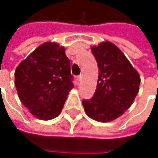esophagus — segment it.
I'll use <instances>...</instances> for the list:
<instances>
[{"instance_id":"obj_1","label":"esophagus","mask_w":158,"mask_h":158,"mask_svg":"<svg viewBox=\"0 0 158 158\" xmlns=\"http://www.w3.org/2000/svg\"><path fill=\"white\" fill-rule=\"evenodd\" d=\"M81 78H82V76H76V80H77L78 82H80V81H81Z\"/></svg>"}]
</instances>
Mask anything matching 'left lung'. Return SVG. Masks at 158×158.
<instances>
[{"mask_svg": "<svg viewBox=\"0 0 158 158\" xmlns=\"http://www.w3.org/2000/svg\"><path fill=\"white\" fill-rule=\"evenodd\" d=\"M98 79L93 98L82 100L89 118L109 122L121 116L133 104L139 91L141 78L124 53L109 41L92 46Z\"/></svg>", "mask_w": 158, "mask_h": 158, "instance_id": "1", "label": "left lung"}]
</instances>
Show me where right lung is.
<instances>
[{"mask_svg":"<svg viewBox=\"0 0 158 158\" xmlns=\"http://www.w3.org/2000/svg\"><path fill=\"white\" fill-rule=\"evenodd\" d=\"M70 60L65 48L46 42L36 48L15 71V86L19 99L37 118L49 120L63 108L74 87Z\"/></svg>","mask_w":158,"mask_h":158,"instance_id":"obj_1","label":"right lung"}]
</instances>
